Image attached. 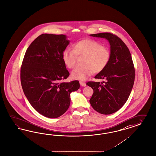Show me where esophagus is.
<instances>
[{
	"label": "esophagus",
	"instance_id": "obj_1",
	"mask_svg": "<svg viewBox=\"0 0 156 156\" xmlns=\"http://www.w3.org/2000/svg\"><path fill=\"white\" fill-rule=\"evenodd\" d=\"M80 85L82 86H83V87H85L86 86V83L84 82H83V81H80Z\"/></svg>",
	"mask_w": 156,
	"mask_h": 156
}]
</instances>
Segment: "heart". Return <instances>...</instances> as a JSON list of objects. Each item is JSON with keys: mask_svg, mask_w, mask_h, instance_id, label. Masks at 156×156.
Masks as SVG:
<instances>
[{"mask_svg": "<svg viewBox=\"0 0 156 156\" xmlns=\"http://www.w3.org/2000/svg\"><path fill=\"white\" fill-rule=\"evenodd\" d=\"M110 51L108 47L94 40L86 39L73 45V50L66 49L62 54L66 66L73 69L76 66V57H84L81 68H76L71 73V77L76 80H86L93 73H99L104 70L109 63Z\"/></svg>", "mask_w": 156, "mask_h": 156, "instance_id": "1", "label": "heart"}]
</instances>
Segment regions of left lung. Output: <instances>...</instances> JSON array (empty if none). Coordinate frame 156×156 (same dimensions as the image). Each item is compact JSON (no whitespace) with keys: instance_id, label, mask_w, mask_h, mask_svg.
<instances>
[{"instance_id":"1","label":"left lung","mask_w":156,"mask_h":156,"mask_svg":"<svg viewBox=\"0 0 156 156\" xmlns=\"http://www.w3.org/2000/svg\"><path fill=\"white\" fill-rule=\"evenodd\" d=\"M90 35L106 39L110 45L111 55L108 65L94 77L105 81L86 83L94 91L89 101L97 112L111 114L122 107L132 90L135 78L132 58L126 45L115 35L103 33Z\"/></svg>"}]
</instances>
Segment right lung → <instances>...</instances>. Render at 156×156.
<instances>
[{
  "instance_id": "right-lung-1",
  "label": "right lung",
  "mask_w": 156,
  "mask_h": 156,
  "mask_svg": "<svg viewBox=\"0 0 156 156\" xmlns=\"http://www.w3.org/2000/svg\"><path fill=\"white\" fill-rule=\"evenodd\" d=\"M69 43L65 35L43 34L29 46L22 62L20 80L24 95L39 113L48 118L65 113L70 93L80 87L78 80L62 82L70 75L62 58Z\"/></svg>"
}]
</instances>
